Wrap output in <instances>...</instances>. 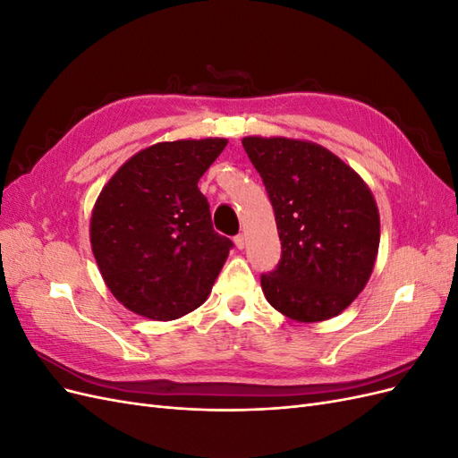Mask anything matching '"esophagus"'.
Returning <instances> with one entry per match:
<instances>
[{
	"label": "esophagus",
	"mask_w": 458,
	"mask_h": 458,
	"mask_svg": "<svg viewBox=\"0 0 458 458\" xmlns=\"http://www.w3.org/2000/svg\"><path fill=\"white\" fill-rule=\"evenodd\" d=\"M244 244H246V239H244V234H237V237H234V246L239 248V250H242L244 248Z\"/></svg>",
	"instance_id": "34e87169"
}]
</instances>
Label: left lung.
<instances>
[{
	"instance_id": "left-lung-1",
	"label": "left lung",
	"mask_w": 458,
	"mask_h": 458,
	"mask_svg": "<svg viewBox=\"0 0 458 458\" xmlns=\"http://www.w3.org/2000/svg\"><path fill=\"white\" fill-rule=\"evenodd\" d=\"M281 239V261L261 275L271 306L300 323L336 317L365 288L380 244L378 206L361 175L321 145L244 137Z\"/></svg>"
}]
</instances>
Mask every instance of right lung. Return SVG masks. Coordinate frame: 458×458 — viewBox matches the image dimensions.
<instances>
[{"label": "right lung", "mask_w": 458, "mask_h": 458, "mask_svg": "<svg viewBox=\"0 0 458 458\" xmlns=\"http://www.w3.org/2000/svg\"><path fill=\"white\" fill-rule=\"evenodd\" d=\"M225 145L219 137L157 143L103 187L89 241L105 284L123 308L172 321L206 301L233 242L214 231L199 179Z\"/></svg>", "instance_id": "right-lung-1"}]
</instances>
